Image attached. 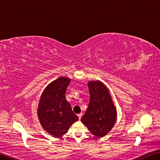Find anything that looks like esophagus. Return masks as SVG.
Returning a JSON list of instances; mask_svg holds the SVG:
<instances>
[{
    "instance_id": "34e87169",
    "label": "esophagus",
    "mask_w": 160,
    "mask_h": 160,
    "mask_svg": "<svg viewBox=\"0 0 160 160\" xmlns=\"http://www.w3.org/2000/svg\"><path fill=\"white\" fill-rule=\"evenodd\" d=\"M78 118H79V120H80L81 118H82V113H80V114H78Z\"/></svg>"
}]
</instances>
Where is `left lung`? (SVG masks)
Listing matches in <instances>:
<instances>
[{
    "label": "left lung",
    "instance_id": "obj_1",
    "mask_svg": "<svg viewBox=\"0 0 160 160\" xmlns=\"http://www.w3.org/2000/svg\"><path fill=\"white\" fill-rule=\"evenodd\" d=\"M90 101L81 121L93 135L103 137L113 127L117 113L107 88L99 81L88 83Z\"/></svg>",
    "mask_w": 160,
    "mask_h": 160
}]
</instances>
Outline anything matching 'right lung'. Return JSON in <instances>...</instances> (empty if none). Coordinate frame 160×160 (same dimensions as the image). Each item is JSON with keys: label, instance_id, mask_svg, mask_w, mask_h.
<instances>
[{"label": "right lung", "instance_id": "obj_1", "mask_svg": "<svg viewBox=\"0 0 160 160\" xmlns=\"http://www.w3.org/2000/svg\"><path fill=\"white\" fill-rule=\"evenodd\" d=\"M70 80L60 77L47 86L40 98L38 116L43 128L53 136H62L78 121L64 94Z\"/></svg>", "mask_w": 160, "mask_h": 160}]
</instances>
